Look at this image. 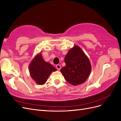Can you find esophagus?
<instances>
[{
	"mask_svg": "<svg viewBox=\"0 0 121 121\" xmlns=\"http://www.w3.org/2000/svg\"><path fill=\"white\" fill-rule=\"evenodd\" d=\"M56 68H57V69H61V66H60V65H56Z\"/></svg>",
	"mask_w": 121,
	"mask_h": 121,
	"instance_id": "esophagus-1",
	"label": "esophagus"
}]
</instances>
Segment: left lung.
Listing matches in <instances>:
<instances>
[{
  "label": "left lung",
  "instance_id": "left-lung-1",
  "mask_svg": "<svg viewBox=\"0 0 121 121\" xmlns=\"http://www.w3.org/2000/svg\"><path fill=\"white\" fill-rule=\"evenodd\" d=\"M64 60L65 65L60 72L69 83L76 86L86 81L90 74L91 65L80 47L75 45L69 50Z\"/></svg>",
  "mask_w": 121,
  "mask_h": 121
}]
</instances>
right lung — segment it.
I'll return each mask as SVG.
<instances>
[{
  "instance_id": "1",
  "label": "right lung",
  "mask_w": 121,
  "mask_h": 121,
  "mask_svg": "<svg viewBox=\"0 0 121 121\" xmlns=\"http://www.w3.org/2000/svg\"><path fill=\"white\" fill-rule=\"evenodd\" d=\"M56 70L53 65L44 61L41 53L35 57L29 66L31 76L39 85L44 84L51 73Z\"/></svg>"
}]
</instances>
